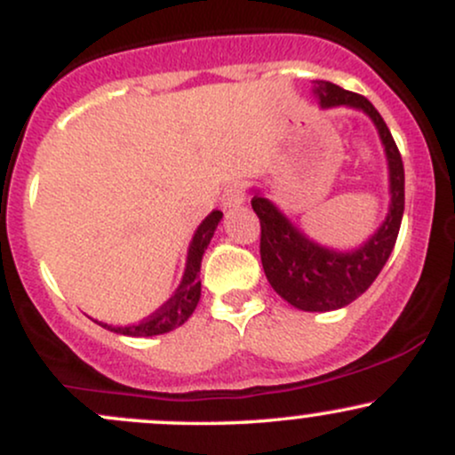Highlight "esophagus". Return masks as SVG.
Listing matches in <instances>:
<instances>
[{
	"label": "esophagus",
	"instance_id": "esophagus-1",
	"mask_svg": "<svg viewBox=\"0 0 455 455\" xmlns=\"http://www.w3.org/2000/svg\"><path fill=\"white\" fill-rule=\"evenodd\" d=\"M245 201V184L243 181H231L222 192V205L224 207H237Z\"/></svg>",
	"mask_w": 455,
	"mask_h": 455
}]
</instances>
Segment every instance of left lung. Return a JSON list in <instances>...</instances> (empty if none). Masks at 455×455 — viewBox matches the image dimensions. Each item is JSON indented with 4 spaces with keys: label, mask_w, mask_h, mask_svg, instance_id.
<instances>
[{
    "label": "left lung",
    "mask_w": 455,
    "mask_h": 455,
    "mask_svg": "<svg viewBox=\"0 0 455 455\" xmlns=\"http://www.w3.org/2000/svg\"><path fill=\"white\" fill-rule=\"evenodd\" d=\"M316 93L321 107L347 104L362 108L377 124L389 160L391 207L387 220L368 243L355 252H333L297 231L267 198L252 196V210L260 220V260L265 275L282 299L306 312L338 310L365 293L387 263L404 213V164L398 145L374 104L329 81L318 83Z\"/></svg>",
    "instance_id": "1"
}]
</instances>
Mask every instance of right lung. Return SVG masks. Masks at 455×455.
I'll use <instances>...</instances> for the list:
<instances>
[{
  "mask_svg": "<svg viewBox=\"0 0 455 455\" xmlns=\"http://www.w3.org/2000/svg\"><path fill=\"white\" fill-rule=\"evenodd\" d=\"M222 212L213 210L205 220L201 222L198 231L192 237L190 250H188V263L181 284L177 286L175 295L166 301L164 306H160L154 315L143 318L140 323L128 327H107L115 333H124V336H134V338H148V336H158V333H166L171 329L184 325L190 318L192 312L201 299V280H198V271H201V259L205 254L207 245H210L213 231H216L218 222H220Z\"/></svg>",
  "mask_w": 455,
  "mask_h": 455,
  "instance_id": "obj_1",
  "label": "right lung"
}]
</instances>
